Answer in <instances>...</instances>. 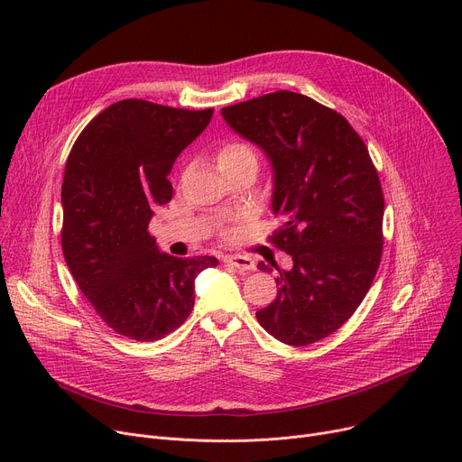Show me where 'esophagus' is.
<instances>
[{"mask_svg": "<svg viewBox=\"0 0 462 462\" xmlns=\"http://www.w3.org/2000/svg\"><path fill=\"white\" fill-rule=\"evenodd\" d=\"M225 262H226L228 265H232V268L239 270V272H253V270L256 268L253 258L241 256V254H228V256H225Z\"/></svg>", "mask_w": 462, "mask_h": 462, "instance_id": "1", "label": "esophagus"}]
</instances>
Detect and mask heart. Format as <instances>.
Here are the masks:
<instances>
[{
    "instance_id": "1",
    "label": "heart",
    "mask_w": 462,
    "mask_h": 462,
    "mask_svg": "<svg viewBox=\"0 0 462 462\" xmlns=\"http://www.w3.org/2000/svg\"><path fill=\"white\" fill-rule=\"evenodd\" d=\"M256 161L254 152L249 148L247 143H241V142H228L225 143L221 150H218L217 155V162L218 166H226V164H236L241 161Z\"/></svg>"
}]
</instances>
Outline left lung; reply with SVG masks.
Instances as JSON below:
<instances>
[{
    "label": "left lung",
    "mask_w": 462,
    "mask_h": 462,
    "mask_svg": "<svg viewBox=\"0 0 462 462\" xmlns=\"http://www.w3.org/2000/svg\"><path fill=\"white\" fill-rule=\"evenodd\" d=\"M221 114L270 159L282 221L272 241L292 256L290 270L273 263L277 298L256 319L284 345L317 343L352 317L380 265L383 194L367 145L341 114L294 91Z\"/></svg>",
    "instance_id": "left-lung-1"
}]
</instances>
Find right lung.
Returning a JSON list of instances; mask_svg holds the SVG:
<instances>
[{
  "instance_id": "add662e5",
  "label": "right lung",
  "mask_w": 462,
  "mask_h": 462,
  "mask_svg": "<svg viewBox=\"0 0 462 462\" xmlns=\"http://www.w3.org/2000/svg\"><path fill=\"white\" fill-rule=\"evenodd\" d=\"M211 116L213 108L117 101L89 121L69 153L65 262L106 326L133 341H159L178 329L194 307V279L218 263L161 253L148 232L153 209L172 200L170 170Z\"/></svg>"
}]
</instances>
